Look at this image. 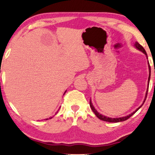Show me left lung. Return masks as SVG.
I'll use <instances>...</instances> for the list:
<instances>
[{
  "label": "left lung",
  "mask_w": 155,
  "mask_h": 155,
  "mask_svg": "<svg viewBox=\"0 0 155 155\" xmlns=\"http://www.w3.org/2000/svg\"><path fill=\"white\" fill-rule=\"evenodd\" d=\"M135 47H136L137 49L138 50H140V51H141L142 52H143L144 54H145L146 56H147V53H146V51H145V48H144L143 46H142L138 42H135ZM148 65H149V69H150V74H149V78H148V85H147V87H149V83H150V64H149V62H148ZM147 92H146V94H145V100H144V101H143V104H142L140 107H138L137 108V109L135 110V111H134V112H133L132 114H130V115H128V116H124V117H120V118H109V117H107V116H103V115H101V114H100L99 113V112H97V111L96 109H94V107H93V105H92V101H91V99H90V107H91V109H92V111L94 112V114L95 115L97 116V118H99V119L100 120H104V121H107V122H111V123H118V122H121V121H124V120H126L127 119H128L130 117H131V116H132L133 114H134L135 112H136L137 110H138L143 105V104L145 103V100H146V98H147Z\"/></svg>",
  "instance_id": "8db88e82"
}]
</instances>
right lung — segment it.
<instances>
[{"instance_id":"add662e5","label":"right lung","mask_w":155,"mask_h":155,"mask_svg":"<svg viewBox=\"0 0 155 155\" xmlns=\"http://www.w3.org/2000/svg\"><path fill=\"white\" fill-rule=\"evenodd\" d=\"M51 118H52V117H51ZM47 119H48V118H46V120H47Z\"/></svg>"}]
</instances>
